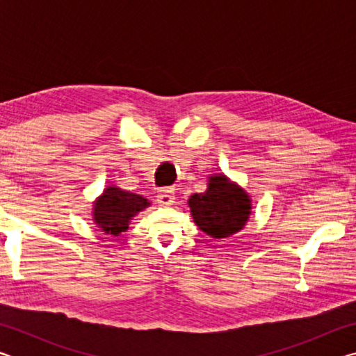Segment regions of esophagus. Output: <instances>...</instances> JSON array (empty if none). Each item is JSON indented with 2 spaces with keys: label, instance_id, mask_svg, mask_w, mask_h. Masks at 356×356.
Segmentation results:
<instances>
[{
  "label": "esophagus",
  "instance_id": "obj_1",
  "mask_svg": "<svg viewBox=\"0 0 356 356\" xmlns=\"http://www.w3.org/2000/svg\"><path fill=\"white\" fill-rule=\"evenodd\" d=\"M174 197H176L174 188H165L156 195V201H159L160 206H171L174 202Z\"/></svg>",
  "mask_w": 356,
  "mask_h": 356
}]
</instances>
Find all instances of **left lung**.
Instances as JSON below:
<instances>
[{"label":"left lung","mask_w":356,"mask_h":356,"mask_svg":"<svg viewBox=\"0 0 356 356\" xmlns=\"http://www.w3.org/2000/svg\"><path fill=\"white\" fill-rule=\"evenodd\" d=\"M191 215L202 232L225 238L238 232L250 215V200L243 190L227 182L225 176L210 177L209 188L188 201Z\"/></svg>","instance_id":"1"}]
</instances>
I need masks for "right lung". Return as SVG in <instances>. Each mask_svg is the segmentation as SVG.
Instances as JSON below:
<instances>
[{
	"label": "right lung",
	"instance_id": "right-lung-1",
	"mask_svg": "<svg viewBox=\"0 0 356 356\" xmlns=\"http://www.w3.org/2000/svg\"><path fill=\"white\" fill-rule=\"evenodd\" d=\"M147 206L149 202L143 196L110 186L95 202L94 218L102 231L118 236V234L127 231L131 216H135Z\"/></svg>",
	"mask_w": 356,
	"mask_h": 356
}]
</instances>
